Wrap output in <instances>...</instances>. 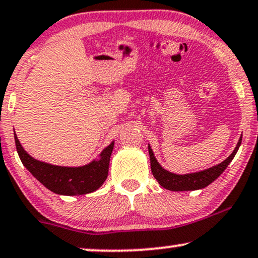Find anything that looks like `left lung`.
<instances>
[{"label": "left lung", "mask_w": 258, "mask_h": 258, "mask_svg": "<svg viewBox=\"0 0 258 258\" xmlns=\"http://www.w3.org/2000/svg\"><path fill=\"white\" fill-rule=\"evenodd\" d=\"M241 144V137L239 138L237 147L229 156L221 163L216 164V166L210 167V168L201 170V172L188 173V174H175V173L169 172V170L164 169L161 164L157 162L155 159V155L151 150L150 145H149V155H150V166L151 172L155 179L159 181V184L162 187L167 188L169 191H194L200 190V188L207 187L208 185L212 184L214 180H216L220 175L222 174L223 170L227 168V166L233 160V157L237 154L239 147Z\"/></svg>", "instance_id": "8db88e82"}]
</instances>
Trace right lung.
I'll return each mask as SVG.
<instances>
[{"label": "right lung", "mask_w": 258, "mask_h": 258, "mask_svg": "<svg viewBox=\"0 0 258 258\" xmlns=\"http://www.w3.org/2000/svg\"><path fill=\"white\" fill-rule=\"evenodd\" d=\"M14 139L17 151L24 166L40 184L54 194L63 196L91 194L101 187L107 179L114 142L99 154L98 160L80 167H62L33 159L21 147L15 132Z\"/></svg>", "instance_id": "obj_1"}]
</instances>
